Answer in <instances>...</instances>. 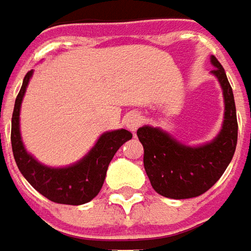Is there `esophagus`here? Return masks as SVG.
<instances>
[{
  "label": "esophagus",
  "mask_w": 251,
  "mask_h": 251,
  "mask_svg": "<svg viewBox=\"0 0 251 251\" xmlns=\"http://www.w3.org/2000/svg\"><path fill=\"white\" fill-rule=\"evenodd\" d=\"M124 124H125L126 127H127V129L134 134V133L137 132L139 126L141 125V115H140L139 112H134V111L129 112V114L125 117Z\"/></svg>",
  "instance_id": "esophagus-1"
}]
</instances>
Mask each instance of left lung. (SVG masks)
I'll return each mask as SVG.
<instances>
[{
	"label": "left lung",
	"instance_id": "1",
	"mask_svg": "<svg viewBox=\"0 0 251 251\" xmlns=\"http://www.w3.org/2000/svg\"><path fill=\"white\" fill-rule=\"evenodd\" d=\"M211 75L223 90L224 119L220 132L210 141L190 146L177 140L161 126L144 125L137 136L144 147V169L151 185L159 195L188 199L202 195L219 181L232 161L238 141L235 99L226 70L210 56Z\"/></svg>",
	"mask_w": 251,
	"mask_h": 251
}]
</instances>
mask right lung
<instances>
[{
	"label": "right lung",
	"mask_w": 251,
	"mask_h": 251,
	"mask_svg": "<svg viewBox=\"0 0 251 251\" xmlns=\"http://www.w3.org/2000/svg\"><path fill=\"white\" fill-rule=\"evenodd\" d=\"M34 70L28 71L19 92L12 115V151L20 173L41 195L63 204H83L90 202L103 187L107 169L122 144L132 139L126 129L101 133L95 146L79 161L67 166H49L40 162L25 148L20 132V111L25 90Z\"/></svg>",
	"instance_id": "obj_1"
}]
</instances>
